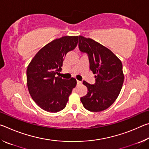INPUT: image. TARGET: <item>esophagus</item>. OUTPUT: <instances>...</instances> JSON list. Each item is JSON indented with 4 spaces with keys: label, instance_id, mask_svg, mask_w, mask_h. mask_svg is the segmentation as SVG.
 <instances>
[{
    "label": "esophagus",
    "instance_id": "obj_1",
    "mask_svg": "<svg viewBox=\"0 0 149 149\" xmlns=\"http://www.w3.org/2000/svg\"><path fill=\"white\" fill-rule=\"evenodd\" d=\"M81 84H82L81 81H77V86H79V85H81Z\"/></svg>",
    "mask_w": 149,
    "mask_h": 149
}]
</instances>
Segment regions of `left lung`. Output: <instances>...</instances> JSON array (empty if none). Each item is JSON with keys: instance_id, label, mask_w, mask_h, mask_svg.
Here are the masks:
<instances>
[{"instance_id": "obj_1", "label": "left lung", "mask_w": 149, "mask_h": 149, "mask_svg": "<svg viewBox=\"0 0 149 149\" xmlns=\"http://www.w3.org/2000/svg\"><path fill=\"white\" fill-rule=\"evenodd\" d=\"M78 46L81 52L87 54L90 70L96 78L93 85L84 81L88 91L81 101L91 112L104 110L114 102L122 89L124 80L122 62L110 50L92 39L80 35Z\"/></svg>"}]
</instances>
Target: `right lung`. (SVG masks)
Returning <instances> with one entry per match:
<instances>
[{"label":"right lung","mask_w":149,"mask_h":149,"mask_svg":"<svg viewBox=\"0 0 149 149\" xmlns=\"http://www.w3.org/2000/svg\"><path fill=\"white\" fill-rule=\"evenodd\" d=\"M78 36H64L45 45L35 54L27 69V84L35 103L47 112H58L66 106L72 89L76 86L75 78L55 77L61 71L64 58L74 50Z\"/></svg>","instance_id":"1"}]
</instances>
